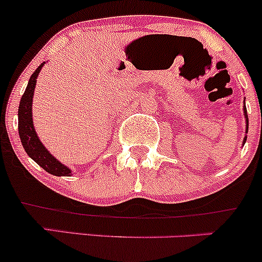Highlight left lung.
I'll use <instances>...</instances> for the list:
<instances>
[{
	"label": "left lung",
	"mask_w": 262,
	"mask_h": 262,
	"mask_svg": "<svg viewBox=\"0 0 262 262\" xmlns=\"http://www.w3.org/2000/svg\"><path fill=\"white\" fill-rule=\"evenodd\" d=\"M245 110V115H246V106L244 107ZM246 123H247V129H248V119H247V115H246ZM245 142H246V138H245Z\"/></svg>",
	"instance_id": "obj_1"
}]
</instances>
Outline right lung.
<instances>
[{
    "mask_svg": "<svg viewBox=\"0 0 262 262\" xmlns=\"http://www.w3.org/2000/svg\"><path fill=\"white\" fill-rule=\"evenodd\" d=\"M44 63H41L35 72L31 75L29 80L28 87L24 92L23 97L18 105V136H20L21 143H23L25 152L38 163L39 166L44 168L47 172L55 176H68L71 175V170L66 167L64 165L55 160L49 150L43 146L38 138L35 129L33 125V118H31V105H33V95L35 90L36 77L40 72Z\"/></svg>",
    "mask_w": 262,
    "mask_h": 262,
    "instance_id": "add662e5",
    "label": "right lung"
}]
</instances>
